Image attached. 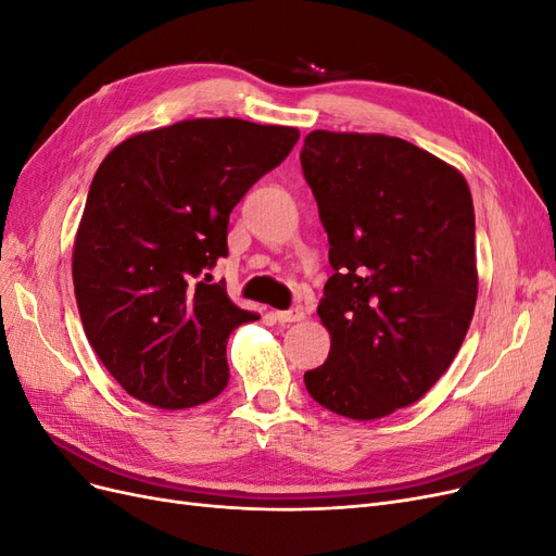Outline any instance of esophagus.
I'll return each mask as SVG.
<instances>
[{"label":"esophagus","mask_w":556,"mask_h":556,"mask_svg":"<svg viewBox=\"0 0 556 556\" xmlns=\"http://www.w3.org/2000/svg\"><path fill=\"white\" fill-rule=\"evenodd\" d=\"M304 317H306L304 308H290V311H278L276 313V319H278V323H282V325L299 323V319H304Z\"/></svg>","instance_id":"esophagus-1"}]
</instances>
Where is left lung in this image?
Masks as SVG:
<instances>
[{
	"label": "left lung",
	"instance_id": "left-lung-1",
	"mask_svg": "<svg viewBox=\"0 0 556 556\" xmlns=\"http://www.w3.org/2000/svg\"><path fill=\"white\" fill-rule=\"evenodd\" d=\"M301 169L333 268L317 306L331 350L304 374L306 390L350 419L392 415L439 382L473 319L466 178L403 139L325 129L304 139Z\"/></svg>",
	"mask_w": 556,
	"mask_h": 556
}]
</instances>
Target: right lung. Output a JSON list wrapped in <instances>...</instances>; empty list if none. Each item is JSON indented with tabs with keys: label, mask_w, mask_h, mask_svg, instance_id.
<instances>
[{
	"label": "right lung",
	"mask_w": 556,
	"mask_h": 556,
	"mask_svg": "<svg viewBox=\"0 0 556 556\" xmlns=\"http://www.w3.org/2000/svg\"><path fill=\"white\" fill-rule=\"evenodd\" d=\"M296 127L197 117L134 134L99 164L74 243L88 341L123 390L192 408L229 380L227 339L260 315L208 268L227 257L229 213L290 155Z\"/></svg>",
	"instance_id": "right-lung-1"
}]
</instances>
